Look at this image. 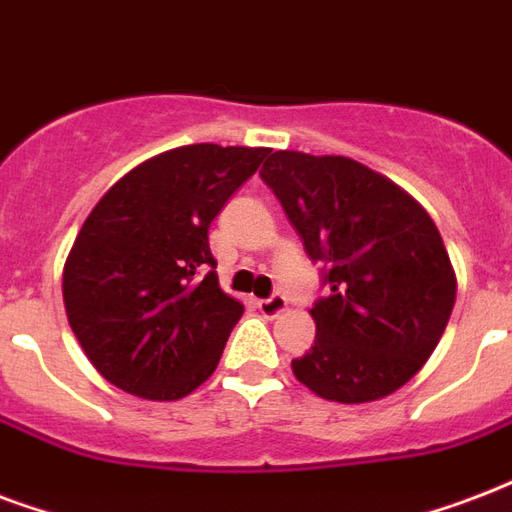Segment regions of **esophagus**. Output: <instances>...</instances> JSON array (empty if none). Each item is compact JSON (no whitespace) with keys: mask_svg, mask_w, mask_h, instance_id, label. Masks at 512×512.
<instances>
[{"mask_svg":"<svg viewBox=\"0 0 512 512\" xmlns=\"http://www.w3.org/2000/svg\"><path fill=\"white\" fill-rule=\"evenodd\" d=\"M257 306H260V311H263L265 317H279V314L287 311V298H284L282 292H276L271 298L257 300Z\"/></svg>","mask_w":512,"mask_h":512,"instance_id":"obj_1","label":"esophagus"}]
</instances>
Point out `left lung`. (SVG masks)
<instances>
[{
  "instance_id": "left-lung-1",
  "label": "left lung",
  "mask_w": 512,
  "mask_h": 512,
  "mask_svg": "<svg viewBox=\"0 0 512 512\" xmlns=\"http://www.w3.org/2000/svg\"><path fill=\"white\" fill-rule=\"evenodd\" d=\"M260 177L330 295L311 308L314 346L292 373L333 403H373L408 384L443 338L456 273L427 209L384 174L343 158L276 150Z\"/></svg>"
}]
</instances>
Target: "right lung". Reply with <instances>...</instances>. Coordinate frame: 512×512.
Returning <instances> with one entry per match:
<instances>
[{
    "label": "right lung",
    "instance_id": "1",
    "mask_svg": "<svg viewBox=\"0 0 512 512\" xmlns=\"http://www.w3.org/2000/svg\"><path fill=\"white\" fill-rule=\"evenodd\" d=\"M268 147L185 144L117 179L64 263L66 319L109 384L179 400L212 376L244 303L222 292L209 225Z\"/></svg>",
    "mask_w": 512,
    "mask_h": 512
}]
</instances>
